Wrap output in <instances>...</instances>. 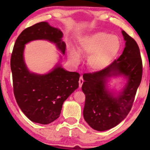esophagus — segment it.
<instances>
[{"mask_svg":"<svg viewBox=\"0 0 150 150\" xmlns=\"http://www.w3.org/2000/svg\"><path fill=\"white\" fill-rule=\"evenodd\" d=\"M83 82H84V81H83V77L81 76V77H80L79 81V87H82V85H83Z\"/></svg>","mask_w":150,"mask_h":150,"instance_id":"34e87169","label":"esophagus"}]
</instances>
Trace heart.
I'll list each match as a JSON object with an SVG mask.
<instances>
[{"mask_svg": "<svg viewBox=\"0 0 150 150\" xmlns=\"http://www.w3.org/2000/svg\"><path fill=\"white\" fill-rule=\"evenodd\" d=\"M120 47V41L116 35L100 31L83 39L79 51L84 56L91 55L88 59L89 67L93 71H100L115 58ZM70 58L75 63H79L80 57L76 51H71Z\"/></svg>", "mask_w": 150, "mask_h": 150, "instance_id": "heart-1", "label": "heart"}]
</instances>
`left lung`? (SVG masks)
Instances as JSON below:
<instances>
[{"label": "left lung", "instance_id": "left-lung-1", "mask_svg": "<svg viewBox=\"0 0 150 150\" xmlns=\"http://www.w3.org/2000/svg\"><path fill=\"white\" fill-rule=\"evenodd\" d=\"M126 47L122 54L104 69L83 75L82 90L85 95L83 117L94 130L104 131L116 126L132 108L143 74L142 59L138 44L122 30ZM115 75L128 78L120 95L114 97L105 89L106 79Z\"/></svg>", "mask_w": 150, "mask_h": 150}]
</instances>
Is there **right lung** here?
Segmentation results:
<instances>
[{
    "label": "right lung",
    "mask_w": 150,
    "mask_h": 150,
    "mask_svg": "<svg viewBox=\"0 0 150 150\" xmlns=\"http://www.w3.org/2000/svg\"><path fill=\"white\" fill-rule=\"evenodd\" d=\"M62 37L60 30L42 22L24 29L14 44L11 57L14 96L22 111L35 123L48 124L59 117L63 102L79 87L80 74L61 66L45 75L29 72L24 61V45L35 40H48L64 54Z\"/></svg>",
    "instance_id": "obj_1"
}]
</instances>
